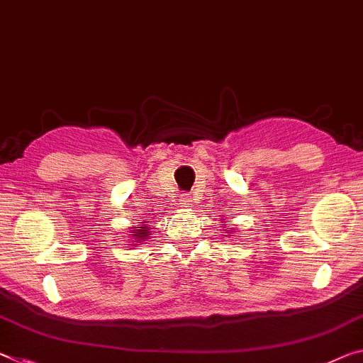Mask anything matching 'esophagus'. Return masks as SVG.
<instances>
[{
	"mask_svg": "<svg viewBox=\"0 0 363 363\" xmlns=\"http://www.w3.org/2000/svg\"><path fill=\"white\" fill-rule=\"evenodd\" d=\"M182 206L183 208H191L193 206V198H191V194H182Z\"/></svg>",
	"mask_w": 363,
	"mask_h": 363,
	"instance_id": "esophagus-1",
	"label": "esophagus"
}]
</instances>
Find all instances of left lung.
<instances>
[{"instance_id": "left-lung-1", "label": "left lung", "mask_w": 363, "mask_h": 363, "mask_svg": "<svg viewBox=\"0 0 363 363\" xmlns=\"http://www.w3.org/2000/svg\"><path fill=\"white\" fill-rule=\"evenodd\" d=\"M222 227H224V230H225V233H232L233 230H235V228H232V230H227V225H225V220L224 219H222V224H220Z\"/></svg>"}]
</instances>
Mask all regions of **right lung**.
I'll use <instances>...</instances> for the list:
<instances>
[{"instance_id": "1", "label": "right lung", "mask_w": 363, "mask_h": 363, "mask_svg": "<svg viewBox=\"0 0 363 363\" xmlns=\"http://www.w3.org/2000/svg\"><path fill=\"white\" fill-rule=\"evenodd\" d=\"M149 235H150V227L146 224V222H138V225L131 227V230H130L131 242H128V243L141 245L143 242H146Z\"/></svg>"}]
</instances>
